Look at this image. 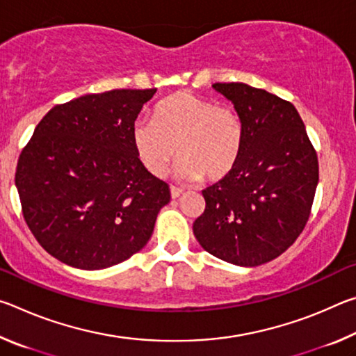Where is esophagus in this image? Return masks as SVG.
<instances>
[{"instance_id": "34e87169", "label": "esophagus", "mask_w": 356, "mask_h": 356, "mask_svg": "<svg viewBox=\"0 0 356 356\" xmlns=\"http://www.w3.org/2000/svg\"><path fill=\"white\" fill-rule=\"evenodd\" d=\"M171 197H172V200H177V197H180V196H182L184 195V190L182 188H177V186H172L171 185Z\"/></svg>"}]
</instances>
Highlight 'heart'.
Instances as JSON below:
<instances>
[{
  "mask_svg": "<svg viewBox=\"0 0 356 356\" xmlns=\"http://www.w3.org/2000/svg\"><path fill=\"white\" fill-rule=\"evenodd\" d=\"M243 141V124L236 110L190 92L161 100L154 120L138 119L131 127V143L143 166L161 177L177 152L174 174L186 182L227 177L238 163Z\"/></svg>",
  "mask_w": 356,
  "mask_h": 356,
  "instance_id": "b5f03b06",
  "label": "heart"
}]
</instances>
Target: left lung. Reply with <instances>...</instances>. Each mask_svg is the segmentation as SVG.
I'll return each mask as SVG.
<instances>
[{
    "mask_svg": "<svg viewBox=\"0 0 356 356\" xmlns=\"http://www.w3.org/2000/svg\"><path fill=\"white\" fill-rule=\"evenodd\" d=\"M245 130L234 171L202 191L206 210L193 234L210 254L257 267L282 254L305 229L318 182V161L291 102L245 83H215Z\"/></svg>",
    "mask_w": 356,
    "mask_h": 356,
    "instance_id": "8db88e82",
    "label": "left lung"
}]
</instances>
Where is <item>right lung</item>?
Returning <instances> with one entry per match:
<instances>
[{"instance_id": "1", "label": "right lung", "mask_w": 356, "mask_h": 356, "mask_svg": "<svg viewBox=\"0 0 356 356\" xmlns=\"http://www.w3.org/2000/svg\"><path fill=\"white\" fill-rule=\"evenodd\" d=\"M156 89H113L58 105L35 127L15 172L23 216L48 254L81 270L143 250L170 186L138 159L131 127Z\"/></svg>"}]
</instances>
